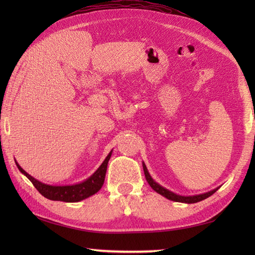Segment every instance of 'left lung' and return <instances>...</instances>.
<instances>
[{
	"label": "left lung",
	"instance_id": "obj_1",
	"mask_svg": "<svg viewBox=\"0 0 255 255\" xmlns=\"http://www.w3.org/2000/svg\"><path fill=\"white\" fill-rule=\"evenodd\" d=\"M142 166H143V172H144V175H145V180L149 183V185L152 187L153 191H155L158 194L162 195V196L173 200V202H178V203H185V204H194V203H198V202H202V200L208 198L209 196H211L215 192L218 191L219 187H216L214 188L213 191H209L207 193H203V194H198V195H193V196H182V195H178L173 193L169 189L163 187L162 185H160L159 183H156L152 176L150 175V173L147 169V166H145L144 162H142Z\"/></svg>",
	"mask_w": 255,
	"mask_h": 255
}]
</instances>
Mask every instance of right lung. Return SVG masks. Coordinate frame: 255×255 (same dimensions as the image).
<instances>
[{
	"mask_svg": "<svg viewBox=\"0 0 255 255\" xmlns=\"http://www.w3.org/2000/svg\"><path fill=\"white\" fill-rule=\"evenodd\" d=\"M112 152L113 150L107 154L105 160L103 161V163L99 166V169H97L90 177L80 183L71 184V185H50V184L42 183L36 180L35 177H32L26 171L21 169L20 165L16 162V160L15 163L16 166L18 167L20 173H23V174L34 184L37 191L44 197L50 200H60V202L66 203H78L81 202V200L92 196V195L96 194L102 188L103 184H104L107 164L112 156Z\"/></svg>",
	"mask_w": 255,
	"mask_h": 255,
	"instance_id": "add662e5",
	"label": "right lung"
}]
</instances>
